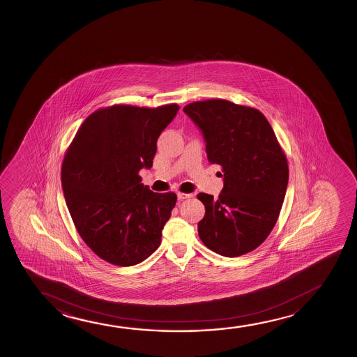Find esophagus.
I'll list each match as a JSON object with an SVG mask.
<instances>
[{
	"label": "esophagus",
	"mask_w": 357,
	"mask_h": 357,
	"mask_svg": "<svg viewBox=\"0 0 357 357\" xmlns=\"http://www.w3.org/2000/svg\"><path fill=\"white\" fill-rule=\"evenodd\" d=\"M192 197V194H184V192H178V199L179 200H185V199H190Z\"/></svg>",
	"instance_id": "1"
}]
</instances>
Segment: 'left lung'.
I'll return each instance as SVG.
<instances>
[{
	"label": "left lung",
	"mask_w": 357,
	"mask_h": 357,
	"mask_svg": "<svg viewBox=\"0 0 357 357\" xmlns=\"http://www.w3.org/2000/svg\"><path fill=\"white\" fill-rule=\"evenodd\" d=\"M183 111L202 132L208 161L223 169L218 199L197 195L206 210L199 236L215 254H248L267 239L278 220L288 186L287 157L256 108L213 98L189 103Z\"/></svg>",
	"instance_id": "8db88e82"
}]
</instances>
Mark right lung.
Wrapping results in <instances>:
<instances>
[{"instance_id": "right-lung-1", "label": "right lung", "mask_w": 357, "mask_h": 357, "mask_svg": "<svg viewBox=\"0 0 357 357\" xmlns=\"http://www.w3.org/2000/svg\"><path fill=\"white\" fill-rule=\"evenodd\" d=\"M176 103L157 108L114 105L91 113L62 163V188L79 235L98 257L134 266L161 244L176 202L142 183L151 168L157 139L176 117Z\"/></svg>"}]
</instances>
